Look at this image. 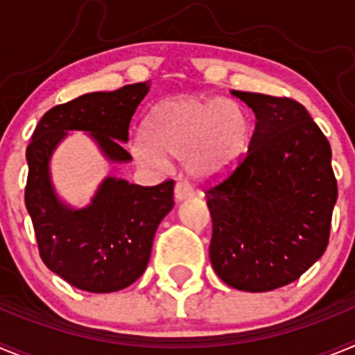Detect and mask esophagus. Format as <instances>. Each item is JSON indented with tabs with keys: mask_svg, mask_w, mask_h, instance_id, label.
Here are the masks:
<instances>
[{
	"mask_svg": "<svg viewBox=\"0 0 355 355\" xmlns=\"http://www.w3.org/2000/svg\"><path fill=\"white\" fill-rule=\"evenodd\" d=\"M174 196L175 200H183L187 199V197L193 196V188L190 187V183H187V181H178L174 188Z\"/></svg>",
	"mask_w": 355,
	"mask_h": 355,
	"instance_id": "esophagus-1",
	"label": "esophagus"
}]
</instances>
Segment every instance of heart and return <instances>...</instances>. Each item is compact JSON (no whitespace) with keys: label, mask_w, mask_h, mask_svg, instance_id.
<instances>
[{"label":"heart","mask_w":355,"mask_h":355,"mask_svg":"<svg viewBox=\"0 0 355 355\" xmlns=\"http://www.w3.org/2000/svg\"><path fill=\"white\" fill-rule=\"evenodd\" d=\"M249 144V119L238 103L180 96L156 106L147 137H139L133 149L137 158L153 167L172 156L183 158L196 178H211L236 167Z\"/></svg>","instance_id":"b5f03b06"}]
</instances>
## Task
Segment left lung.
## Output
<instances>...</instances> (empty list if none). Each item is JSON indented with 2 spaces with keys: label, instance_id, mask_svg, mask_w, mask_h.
<instances>
[{
  "label": "left lung",
  "instance_id": "1",
  "mask_svg": "<svg viewBox=\"0 0 355 355\" xmlns=\"http://www.w3.org/2000/svg\"><path fill=\"white\" fill-rule=\"evenodd\" d=\"M256 114L249 149L206 188L209 259L231 288L270 291L293 283L329 245L338 181L331 144L290 97L240 92Z\"/></svg>",
  "mask_w": 355,
  "mask_h": 355
}]
</instances>
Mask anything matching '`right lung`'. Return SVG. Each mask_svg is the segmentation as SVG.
<instances>
[{"label": "right lung", "mask_w": 355, "mask_h": 355, "mask_svg": "<svg viewBox=\"0 0 355 355\" xmlns=\"http://www.w3.org/2000/svg\"><path fill=\"white\" fill-rule=\"evenodd\" d=\"M147 92L146 83H135L53 106L26 147L24 202L40 258L49 270L83 291L112 293L144 274L156 229L174 206V181L140 187L108 178L89 208L72 211L53 193L49 156L65 131L83 130L92 133L110 159L130 162L122 142L130 139L131 122Z\"/></svg>", "instance_id": "right-lung-1"}]
</instances>
